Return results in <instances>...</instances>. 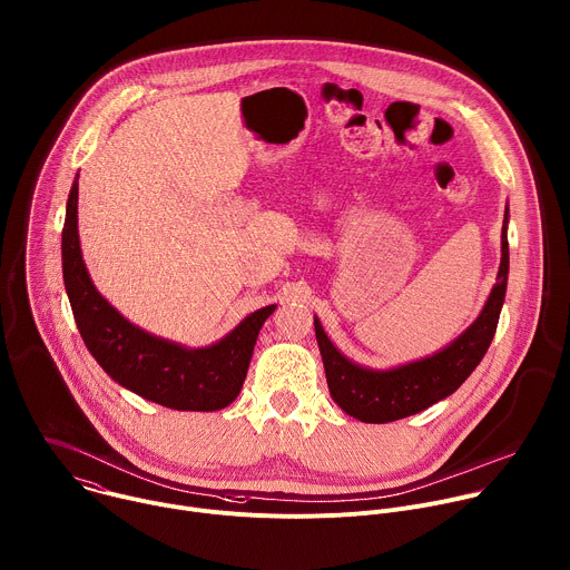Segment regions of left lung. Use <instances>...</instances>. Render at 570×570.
<instances>
[{
    "mask_svg": "<svg viewBox=\"0 0 570 570\" xmlns=\"http://www.w3.org/2000/svg\"><path fill=\"white\" fill-rule=\"evenodd\" d=\"M508 222L505 208L501 228V264L497 284L490 291L479 317L445 348L392 368H368L355 364L324 333L315 317V337L322 353L331 399L342 412L362 423H392L419 414L454 394L483 360L505 299L508 286Z\"/></svg>",
    "mask_w": 570,
    "mask_h": 570,
    "instance_id": "left-lung-1",
    "label": "left lung"
}]
</instances>
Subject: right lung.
Listing matches in <instances>:
<instances>
[{
  "label": "right lung",
  "instance_id": "add662e5",
  "mask_svg": "<svg viewBox=\"0 0 570 570\" xmlns=\"http://www.w3.org/2000/svg\"><path fill=\"white\" fill-rule=\"evenodd\" d=\"M78 176L71 185L62 228V275L78 331L120 387L178 412H217L242 392L259 328L277 304L244 317L210 346L189 348L151 335L120 315L94 286L78 235Z\"/></svg>",
  "mask_w": 570,
  "mask_h": 570
}]
</instances>
